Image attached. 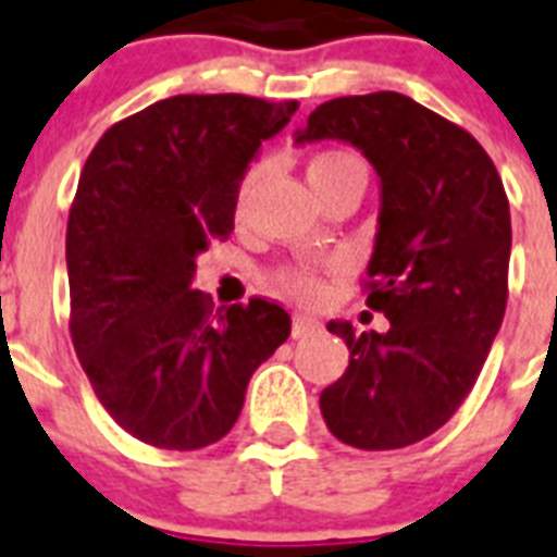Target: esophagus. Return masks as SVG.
I'll return each mask as SVG.
<instances>
[{"mask_svg":"<svg viewBox=\"0 0 557 557\" xmlns=\"http://www.w3.org/2000/svg\"><path fill=\"white\" fill-rule=\"evenodd\" d=\"M320 332V320L311 318V314H294L292 318V334L294 337H309V334Z\"/></svg>","mask_w":557,"mask_h":557,"instance_id":"1","label":"esophagus"}]
</instances>
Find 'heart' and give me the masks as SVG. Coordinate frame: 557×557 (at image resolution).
I'll list each match as a JSON object with an SVG mask.
<instances>
[{
  "label": "heart",
  "instance_id": "heart-1",
  "mask_svg": "<svg viewBox=\"0 0 557 557\" xmlns=\"http://www.w3.org/2000/svg\"><path fill=\"white\" fill-rule=\"evenodd\" d=\"M346 174H366L363 162L357 160L355 153L349 151H320L314 153L309 160V165H306V176H309L311 188ZM277 283L286 288V292L300 294V297H311V294L320 288L318 277L306 269H283L277 274Z\"/></svg>",
  "mask_w": 557,
  "mask_h": 557
}]
</instances>
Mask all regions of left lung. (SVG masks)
Here are the masks:
<instances>
[{"mask_svg": "<svg viewBox=\"0 0 557 557\" xmlns=\"http://www.w3.org/2000/svg\"><path fill=\"white\" fill-rule=\"evenodd\" d=\"M318 139L349 143L381 176L366 302L388 318L383 334L329 323L351 357L320 411L355 449H404L458 411L490 355L506 311L509 200L469 131L395 90L318 106L294 143Z\"/></svg>", "mask_w": 557, "mask_h": 557, "instance_id": "left-lung-1", "label": "left lung"}]
</instances>
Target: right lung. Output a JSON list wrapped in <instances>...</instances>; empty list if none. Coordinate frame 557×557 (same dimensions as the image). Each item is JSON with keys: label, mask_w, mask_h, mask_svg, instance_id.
<instances>
[{"label": "right lung", "mask_w": 557, "mask_h": 557, "mask_svg": "<svg viewBox=\"0 0 557 557\" xmlns=\"http://www.w3.org/2000/svg\"><path fill=\"white\" fill-rule=\"evenodd\" d=\"M297 102L180 94L116 122L85 162L67 216L71 337L99 404L157 449L211 446L292 332L277 302L216 309L197 257L234 228L239 183Z\"/></svg>", "instance_id": "1"}]
</instances>
